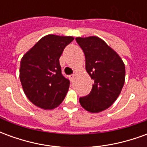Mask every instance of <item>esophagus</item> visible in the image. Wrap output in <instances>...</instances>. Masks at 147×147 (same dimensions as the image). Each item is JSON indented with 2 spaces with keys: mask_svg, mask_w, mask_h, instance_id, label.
Instances as JSON below:
<instances>
[{
  "mask_svg": "<svg viewBox=\"0 0 147 147\" xmlns=\"http://www.w3.org/2000/svg\"><path fill=\"white\" fill-rule=\"evenodd\" d=\"M75 76H75L74 74H72V75H70V76H68V77H69V80H70L71 81H73Z\"/></svg>",
  "mask_w": 147,
  "mask_h": 147,
  "instance_id": "1",
  "label": "esophagus"
}]
</instances>
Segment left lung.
<instances>
[{
	"label": "left lung",
	"instance_id": "1",
	"mask_svg": "<svg viewBox=\"0 0 147 147\" xmlns=\"http://www.w3.org/2000/svg\"><path fill=\"white\" fill-rule=\"evenodd\" d=\"M77 43L86 58V70L94 81L89 94L80 98V105L93 113L110 107L120 95L125 80L122 59L102 38L78 37Z\"/></svg>",
	"mask_w": 147,
	"mask_h": 147
}]
</instances>
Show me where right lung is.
<instances>
[{
    "label": "right lung",
    "instance_id": "obj_1",
    "mask_svg": "<svg viewBox=\"0 0 147 147\" xmlns=\"http://www.w3.org/2000/svg\"><path fill=\"white\" fill-rule=\"evenodd\" d=\"M71 36L48 34L24 55L20 79L27 98L43 109H53L64 101L69 80L63 76L59 59Z\"/></svg>",
    "mask_w": 147,
    "mask_h": 147
}]
</instances>
